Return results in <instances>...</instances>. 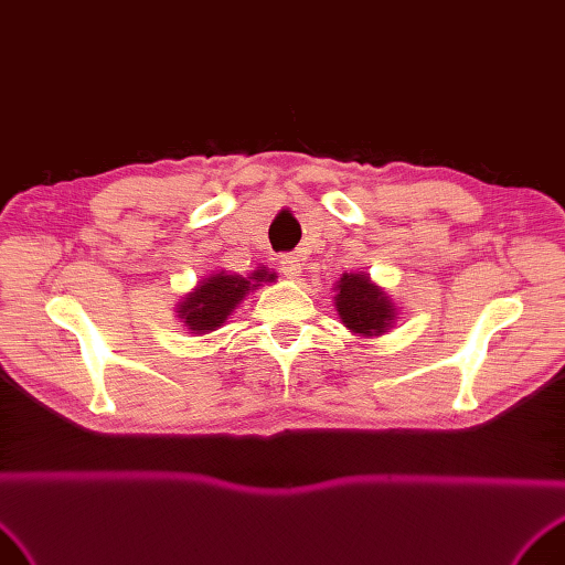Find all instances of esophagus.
I'll list each match as a JSON object with an SVG mask.
<instances>
[{
  "mask_svg": "<svg viewBox=\"0 0 565 565\" xmlns=\"http://www.w3.org/2000/svg\"><path fill=\"white\" fill-rule=\"evenodd\" d=\"M279 269L284 271V275L288 277V279H298L300 277V258L296 256V253H288V256H284L281 258V263H279Z\"/></svg>",
  "mask_w": 565,
  "mask_h": 565,
  "instance_id": "1",
  "label": "esophagus"
}]
</instances>
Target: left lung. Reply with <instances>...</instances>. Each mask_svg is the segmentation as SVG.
<instances>
[{
	"label": "left lung",
	"instance_id": "obj_1",
	"mask_svg": "<svg viewBox=\"0 0 565 565\" xmlns=\"http://www.w3.org/2000/svg\"><path fill=\"white\" fill-rule=\"evenodd\" d=\"M335 307L342 323L356 335L375 338L387 333L396 319L390 296L366 275H342L335 284Z\"/></svg>",
	"mask_w": 565,
	"mask_h": 565
}]
</instances>
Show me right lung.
Listing matches in <instances>:
<instances>
[{
    "mask_svg": "<svg viewBox=\"0 0 565 565\" xmlns=\"http://www.w3.org/2000/svg\"><path fill=\"white\" fill-rule=\"evenodd\" d=\"M275 275H267L265 269L250 271L248 277L227 275V271H215L209 279L199 281L192 294L180 302L178 319H183L188 329L196 335L217 331L227 321L246 294L256 290L263 281H271Z\"/></svg>",
    "mask_w": 565,
    "mask_h": 565,
    "instance_id": "add662e5",
    "label": "right lung"
}]
</instances>
